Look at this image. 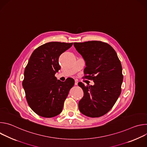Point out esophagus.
Returning <instances> with one entry per match:
<instances>
[{"label":"esophagus","mask_w":147,"mask_h":147,"mask_svg":"<svg viewBox=\"0 0 147 147\" xmlns=\"http://www.w3.org/2000/svg\"><path fill=\"white\" fill-rule=\"evenodd\" d=\"M74 84H75V86H77L78 85V81L77 80H75V83H74Z\"/></svg>","instance_id":"esophagus-1"}]
</instances>
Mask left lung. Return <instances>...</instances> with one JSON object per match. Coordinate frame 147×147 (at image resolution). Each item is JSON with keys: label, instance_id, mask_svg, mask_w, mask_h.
Returning <instances> with one entry per match:
<instances>
[{"label": "left lung", "instance_id": "left-lung-1", "mask_svg": "<svg viewBox=\"0 0 147 147\" xmlns=\"http://www.w3.org/2000/svg\"><path fill=\"white\" fill-rule=\"evenodd\" d=\"M77 51L86 61V76L93 80L94 86L78 83L84 91L79 101L81 113L90 117H98L108 113L121 93L122 67L117 53L107 43L92 40L74 42Z\"/></svg>", "mask_w": 147, "mask_h": 147}]
</instances>
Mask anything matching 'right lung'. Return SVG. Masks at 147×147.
<instances>
[{
    "mask_svg": "<svg viewBox=\"0 0 147 147\" xmlns=\"http://www.w3.org/2000/svg\"><path fill=\"white\" fill-rule=\"evenodd\" d=\"M73 43L51 42L36 48L31 55L24 70L23 87L27 102L39 116L53 117L60 114L74 80H57L55 74L60 69V55Z\"/></svg>",
    "mask_w": 147,
    "mask_h": 147,
    "instance_id": "right-lung-1",
    "label": "right lung"
}]
</instances>
